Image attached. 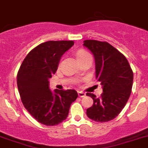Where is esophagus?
<instances>
[{"mask_svg": "<svg viewBox=\"0 0 148 148\" xmlns=\"http://www.w3.org/2000/svg\"><path fill=\"white\" fill-rule=\"evenodd\" d=\"M86 95V93L84 92H81V91H78V96L80 98L82 97H84Z\"/></svg>", "mask_w": 148, "mask_h": 148, "instance_id": "1", "label": "esophagus"}]
</instances>
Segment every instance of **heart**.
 Masks as SVG:
<instances>
[{
	"instance_id": "1",
	"label": "heart",
	"mask_w": 148,
	"mask_h": 148,
	"mask_svg": "<svg viewBox=\"0 0 148 148\" xmlns=\"http://www.w3.org/2000/svg\"><path fill=\"white\" fill-rule=\"evenodd\" d=\"M77 58L79 60V62L84 60V59H87L89 57H91V55L88 53L87 51H86L85 49H79L76 53Z\"/></svg>"
}]
</instances>
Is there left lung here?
<instances>
[{
	"label": "left lung",
	"mask_w": 148,
	"mask_h": 148,
	"mask_svg": "<svg viewBox=\"0 0 148 148\" xmlns=\"http://www.w3.org/2000/svg\"><path fill=\"white\" fill-rule=\"evenodd\" d=\"M84 45L94 55L95 77L103 86L99 98L86 93L93 99L92 106L86 110V115L96 122H108L118 116L128 101L133 72L123 54L108 42L86 40Z\"/></svg>",
	"instance_id": "obj_1"
}]
</instances>
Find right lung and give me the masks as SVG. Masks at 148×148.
Listing matches in <instances>:
<instances>
[{
	"instance_id": "obj_1",
	"label": "right lung",
	"mask_w": 148,
	"mask_h": 148,
	"mask_svg": "<svg viewBox=\"0 0 148 148\" xmlns=\"http://www.w3.org/2000/svg\"><path fill=\"white\" fill-rule=\"evenodd\" d=\"M73 40H49L30 51L17 74L22 102L38 122L56 126L67 118L71 105L77 98L74 89H49V79L56 71L61 57L74 45Z\"/></svg>"
}]
</instances>
